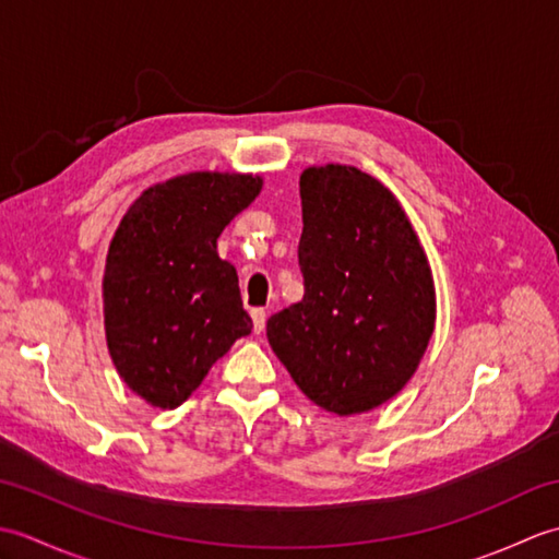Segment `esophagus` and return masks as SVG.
Returning a JSON list of instances; mask_svg holds the SVG:
<instances>
[{"label": "esophagus", "mask_w": 559, "mask_h": 559, "mask_svg": "<svg viewBox=\"0 0 559 559\" xmlns=\"http://www.w3.org/2000/svg\"><path fill=\"white\" fill-rule=\"evenodd\" d=\"M252 322H254V334H261L266 326V312L261 310V307H257V310H252Z\"/></svg>", "instance_id": "1"}]
</instances>
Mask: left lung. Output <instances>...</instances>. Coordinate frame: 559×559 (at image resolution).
I'll use <instances>...</instances> for the list:
<instances>
[{"mask_svg": "<svg viewBox=\"0 0 559 559\" xmlns=\"http://www.w3.org/2000/svg\"><path fill=\"white\" fill-rule=\"evenodd\" d=\"M305 295L266 322L273 353L319 408L360 415L394 399L432 338V269L389 189L353 165L300 175Z\"/></svg>", "mask_w": 559, "mask_h": 559, "instance_id": "8db88e82", "label": "left lung"}]
</instances>
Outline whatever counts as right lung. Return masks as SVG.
Segmentation results:
<instances>
[{"instance_id": "obj_1", "label": "right lung", "mask_w": 559, "mask_h": 559, "mask_svg": "<svg viewBox=\"0 0 559 559\" xmlns=\"http://www.w3.org/2000/svg\"><path fill=\"white\" fill-rule=\"evenodd\" d=\"M261 185L249 173L177 175L141 192L117 225L103 276L105 338L124 384L151 406H180L252 331L237 271L216 247Z\"/></svg>"}]
</instances>
